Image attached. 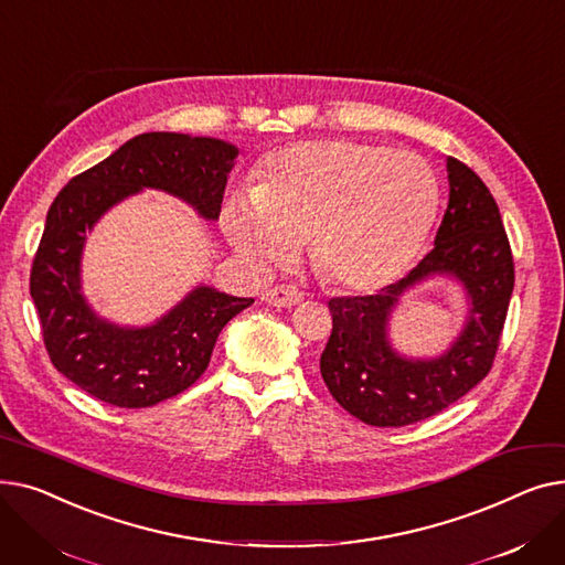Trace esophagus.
Listing matches in <instances>:
<instances>
[{"label": "esophagus", "instance_id": "34e87169", "mask_svg": "<svg viewBox=\"0 0 565 565\" xmlns=\"http://www.w3.org/2000/svg\"><path fill=\"white\" fill-rule=\"evenodd\" d=\"M260 300L273 307H295L302 302V292L295 286H275L260 292Z\"/></svg>", "mask_w": 565, "mask_h": 565}]
</instances>
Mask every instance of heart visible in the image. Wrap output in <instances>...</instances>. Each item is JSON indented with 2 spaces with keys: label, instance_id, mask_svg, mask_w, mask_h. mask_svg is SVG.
<instances>
[{
  "label": "heart",
  "instance_id": "b5f03b06",
  "mask_svg": "<svg viewBox=\"0 0 565 565\" xmlns=\"http://www.w3.org/2000/svg\"><path fill=\"white\" fill-rule=\"evenodd\" d=\"M439 185L426 160L384 143L318 139L279 148L254 171L249 196L226 201L233 249L267 270L305 243L316 275L339 290L396 281L426 245Z\"/></svg>",
  "mask_w": 565,
  "mask_h": 565
}]
</instances>
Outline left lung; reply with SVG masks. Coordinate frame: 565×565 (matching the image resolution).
I'll return each instance as SVG.
<instances>
[{"mask_svg":"<svg viewBox=\"0 0 565 565\" xmlns=\"http://www.w3.org/2000/svg\"><path fill=\"white\" fill-rule=\"evenodd\" d=\"M447 213L419 265L375 295L328 302L332 334L320 373L334 401L369 426L401 428L447 409L490 373L499 348L515 284L509 235L481 178L456 158H447ZM435 274L463 284L466 328L439 359H403L388 343V316L407 287Z\"/></svg>","mask_w":565,"mask_h":565,"instance_id":"8db88e82","label":"left lung"}]
</instances>
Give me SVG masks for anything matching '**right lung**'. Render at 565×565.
Returning <instances> with one entry per match:
<instances>
[{"instance_id": "1", "label": "right lung", "mask_w": 565, "mask_h": 565, "mask_svg": "<svg viewBox=\"0 0 565 565\" xmlns=\"http://www.w3.org/2000/svg\"><path fill=\"white\" fill-rule=\"evenodd\" d=\"M235 156L222 139L146 132L71 178L52 201L29 292L50 362L86 394L116 407H151L185 392L207 369L224 324L254 305L196 286L148 328H118L88 307L79 281L86 231L111 205L153 188L217 220Z\"/></svg>"}]
</instances>
